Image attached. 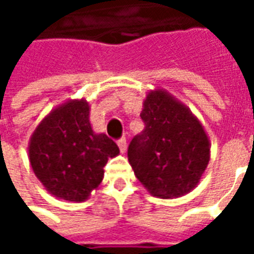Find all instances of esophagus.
Returning a JSON list of instances; mask_svg holds the SVG:
<instances>
[{
	"mask_svg": "<svg viewBox=\"0 0 254 254\" xmlns=\"http://www.w3.org/2000/svg\"><path fill=\"white\" fill-rule=\"evenodd\" d=\"M118 147H120L121 154H125V152H127V138H121V140H118Z\"/></svg>",
	"mask_w": 254,
	"mask_h": 254,
	"instance_id": "esophagus-1",
	"label": "esophagus"
}]
</instances>
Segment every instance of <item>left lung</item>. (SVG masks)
Instances as JSON below:
<instances>
[{
    "mask_svg": "<svg viewBox=\"0 0 254 254\" xmlns=\"http://www.w3.org/2000/svg\"><path fill=\"white\" fill-rule=\"evenodd\" d=\"M140 117L145 127L127 148L134 176L154 197L185 196L200 184L211 159L202 124L163 88L147 92Z\"/></svg>",
    "mask_w": 254,
    "mask_h": 254,
    "instance_id": "1",
    "label": "left lung"
}]
</instances>
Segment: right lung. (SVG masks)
<instances>
[{
  "label": "right lung",
  "mask_w": 254,
  "mask_h": 254,
  "mask_svg": "<svg viewBox=\"0 0 254 254\" xmlns=\"http://www.w3.org/2000/svg\"><path fill=\"white\" fill-rule=\"evenodd\" d=\"M87 100L70 99L54 107L32 132L28 159L32 171L52 196L85 201L103 181V167L120 154L105 133H95Z\"/></svg>",
  "instance_id": "add662e5"
}]
</instances>
